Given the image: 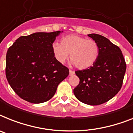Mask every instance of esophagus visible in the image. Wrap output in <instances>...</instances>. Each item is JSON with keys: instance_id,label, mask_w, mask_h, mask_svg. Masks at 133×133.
Wrapping results in <instances>:
<instances>
[{"instance_id": "1", "label": "esophagus", "mask_w": 133, "mask_h": 133, "mask_svg": "<svg viewBox=\"0 0 133 133\" xmlns=\"http://www.w3.org/2000/svg\"><path fill=\"white\" fill-rule=\"evenodd\" d=\"M69 72H70V76H72V75H74V74H75V72L71 70H70V71H69Z\"/></svg>"}]
</instances>
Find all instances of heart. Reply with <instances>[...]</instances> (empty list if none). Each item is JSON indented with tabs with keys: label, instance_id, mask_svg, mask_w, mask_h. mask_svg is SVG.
Instances as JSON below:
<instances>
[{
	"label": "heart",
	"instance_id": "obj_1",
	"mask_svg": "<svg viewBox=\"0 0 133 133\" xmlns=\"http://www.w3.org/2000/svg\"><path fill=\"white\" fill-rule=\"evenodd\" d=\"M52 50L55 57L60 63H64L70 54L72 63L80 70L92 66L99 55V46L95 41L75 34L63 37L61 43L53 42Z\"/></svg>",
	"mask_w": 133,
	"mask_h": 133
}]
</instances>
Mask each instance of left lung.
<instances>
[{
  "label": "left lung",
  "mask_w": 133,
  "mask_h": 133,
  "mask_svg": "<svg viewBox=\"0 0 133 133\" xmlns=\"http://www.w3.org/2000/svg\"><path fill=\"white\" fill-rule=\"evenodd\" d=\"M88 36L97 43L99 57L89 68L76 71L80 82L74 89V93L81 102L97 105L112 99L119 92L127 65L118 46L99 34H91Z\"/></svg>",
  "instance_id": "left-lung-1"
}]
</instances>
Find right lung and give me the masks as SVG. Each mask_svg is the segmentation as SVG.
Listing matches in <instances>:
<instances>
[{"label":"right lung","mask_w":133,"mask_h":133,"mask_svg":"<svg viewBox=\"0 0 133 133\" xmlns=\"http://www.w3.org/2000/svg\"><path fill=\"white\" fill-rule=\"evenodd\" d=\"M63 31L23 36L9 48L6 76L17 95L32 103L53 97L59 84L69 75L67 67L55 57L52 44Z\"/></svg>","instance_id":"right-lung-1"}]
</instances>
